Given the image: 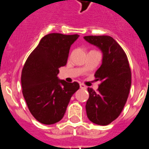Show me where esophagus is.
<instances>
[{
	"instance_id": "34e87169",
	"label": "esophagus",
	"mask_w": 149,
	"mask_h": 149,
	"mask_svg": "<svg viewBox=\"0 0 149 149\" xmlns=\"http://www.w3.org/2000/svg\"><path fill=\"white\" fill-rule=\"evenodd\" d=\"M80 88L81 89H86V86L83 84H80Z\"/></svg>"
}]
</instances>
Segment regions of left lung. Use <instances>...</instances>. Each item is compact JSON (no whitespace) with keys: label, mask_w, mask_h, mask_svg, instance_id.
<instances>
[{"label":"left lung","mask_w":149,"mask_h":149,"mask_svg":"<svg viewBox=\"0 0 149 149\" xmlns=\"http://www.w3.org/2000/svg\"><path fill=\"white\" fill-rule=\"evenodd\" d=\"M84 39L103 53L102 64L94 74L101 84L97 92L88 88L85 109L91 122L104 126L116 120L125 107L131 86V71L125 51L112 37L85 36Z\"/></svg>","instance_id":"obj_1"}]
</instances>
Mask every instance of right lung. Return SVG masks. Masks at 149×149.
<instances>
[{
	"label": "right lung",
	"mask_w": 149,
	"mask_h": 149,
	"mask_svg": "<svg viewBox=\"0 0 149 149\" xmlns=\"http://www.w3.org/2000/svg\"><path fill=\"white\" fill-rule=\"evenodd\" d=\"M78 34L53 33L41 39L31 53L22 72V93L32 116L44 125L62 119L78 82L59 79V68L67 64L71 45Z\"/></svg>",
	"instance_id": "obj_1"
}]
</instances>
